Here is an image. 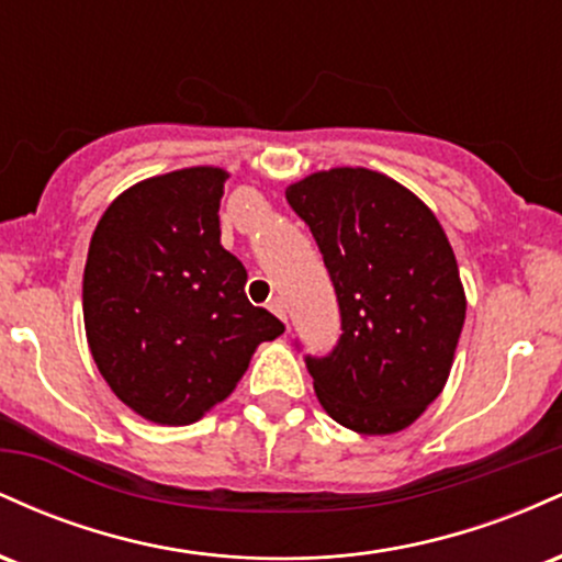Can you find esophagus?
Segmentation results:
<instances>
[{"label":"esophagus","instance_id":"obj_1","mask_svg":"<svg viewBox=\"0 0 562 562\" xmlns=\"http://www.w3.org/2000/svg\"><path fill=\"white\" fill-rule=\"evenodd\" d=\"M269 308H272V312H274L277 317H280L282 322H288V312H285V303H282V299H272V301H269Z\"/></svg>","mask_w":562,"mask_h":562}]
</instances>
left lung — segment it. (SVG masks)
Masks as SVG:
<instances>
[{
	"label": "left lung",
	"mask_w": 562,
	"mask_h": 562,
	"mask_svg": "<svg viewBox=\"0 0 562 562\" xmlns=\"http://www.w3.org/2000/svg\"><path fill=\"white\" fill-rule=\"evenodd\" d=\"M312 229L340 306L330 357H306L322 409L389 436L436 402L465 325V288L434 211L372 169L317 171L285 190Z\"/></svg>",
	"instance_id": "left-lung-1"
}]
</instances>
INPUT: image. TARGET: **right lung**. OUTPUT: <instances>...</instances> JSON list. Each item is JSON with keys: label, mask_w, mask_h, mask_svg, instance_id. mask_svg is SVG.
Returning a JSON list of instances; mask_svg holds the SVG:
<instances>
[{"label": "right lung", "mask_w": 562, "mask_h": 562, "mask_svg": "<svg viewBox=\"0 0 562 562\" xmlns=\"http://www.w3.org/2000/svg\"><path fill=\"white\" fill-rule=\"evenodd\" d=\"M229 173L192 166L142 179L105 209L83 267V327L115 396L145 420L190 425L235 391L285 325L245 295L222 248Z\"/></svg>", "instance_id": "obj_1"}]
</instances>
